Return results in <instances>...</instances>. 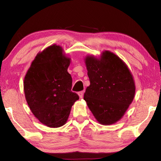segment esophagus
I'll use <instances>...</instances> for the list:
<instances>
[{"instance_id": "1", "label": "esophagus", "mask_w": 161, "mask_h": 161, "mask_svg": "<svg viewBox=\"0 0 161 161\" xmlns=\"http://www.w3.org/2000/svg\"><path fill=\"white\" fill-rule=\"evenodd\" d=\"M84 91H81L80 92H79L78 95H79V97H80V99H82L83 96H84Z\"/></svg>"}]
</instances>
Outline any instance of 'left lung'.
I'll use <instances>...</instances> for the list:
<instances>
[{
    "mask_svg": "<svg viewBox=\"0 0 161 161\" xmlns=\"http://www.w3.org/2000/svg\"><path fill=\"white\" fill-rule=\"evenodd\" d=\"M90 85L84 99L100 124L116 123L124 115L135 96L133 75L122 59L110 51L100 58L87 55L85 59Z\"/></svg>",
    "mask_w": 161,
    "mask_h": 161,
    "instance_id": "1",
    "label": "left lung"
}]
</instances>
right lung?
Masks as SVG:
<instances>
[{
    "label": "right lung",
    "instance_id": "right-lung-1",
    "mask_svg": "<svg viewBox=\"0 0 161 161\" xmlns=\"http://www.w3.org/2000/svg\"><path fill=\"white\" fill-rule=\"evenodd\" d=\"M59 45H53L38 53L24 78L25 99L33 115L50 128L63 126L79 96L71 91L68 73L71 59Z\"/></svg>",
    "mask_w": 161,
    "mask_h": 161
}]
</instances>
